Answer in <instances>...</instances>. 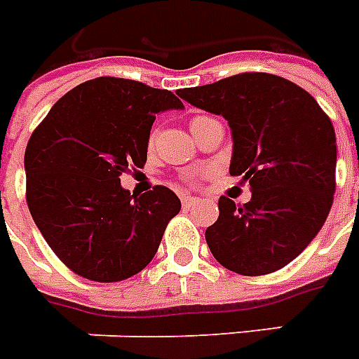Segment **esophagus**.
Segmentation results:
<instances>
[{"instance_id": "34e87169", "label": "esophagus", "mask_w": 359, "mask_h": 359, "mask_svg": "<svg viewBox=\"0 0 359 359\" xmlns=\"http://www.w3.org/2000/svg\"><path fill=\"white\" fill-rule=\"evenodd\" d=\"M198 198H192V196H182V207L184 209H190V207H194L196 203H198Z\"/></svg>"}]
</instances>
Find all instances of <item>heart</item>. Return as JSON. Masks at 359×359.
Listing matches in <instances>:
<instances>
[{
	"label": "heart",
	"mask_w": 359,
	"mask_h": 359,
	"mask_svg": "<svg viewBox=\"0 0 359 359\" xmlns=\"http://www.w3.org/2000/svg\"><path fill=\"white\" fill-rule=\"evenodd\" d=\"M200 118H203V116H198V118H194V119H192V121H196V119H200Z\"/></svg>",
	"instance_id": "obj_1"
}]
</instances>
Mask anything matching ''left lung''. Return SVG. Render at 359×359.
Masks as SVG:
<instances>
[{
    "instance_id": "1",
    "label": "left lung",
    "mask_w": 359,
    "mask_h": 359,
    "mask_svg": "<svg viewBox=\"0 0 359 359\" xmlns=\"http://www.w3.org/2000/svg\"><path fill=\"white\" fill-rule=\"evenodd\" d=\"M196 108L232 129L230 175H243L251 201L219 200V219L205 230L217 261L241 276H264L297 259L333 205L335 129L316 98L285 78L247 72L180 89Z\"/></svg>"
}]
</instances>
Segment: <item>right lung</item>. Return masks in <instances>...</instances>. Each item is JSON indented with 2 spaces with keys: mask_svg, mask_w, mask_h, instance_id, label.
Instances as JSON below:
<instances>
[{
  "mask_svg": "<svg viewBox=\"0 0 359 359\" xmlns=\"http://www.w3.org/2000/svg\"><path fill=\"white\" fill-rule=\"evenodd\" d=\"M182 108L167 89L97 78L66 93L32 133L24 154L28 209L72 272L108 283L152 261L180 200L165 187L135 196L119 177L146 163L156 114Z\"/></svg>",
  "mask_w": 359,
  "mask_h": 359,
  "instance_id": "right-lung-1",
  "label": "right lung"
}]
</instances>
